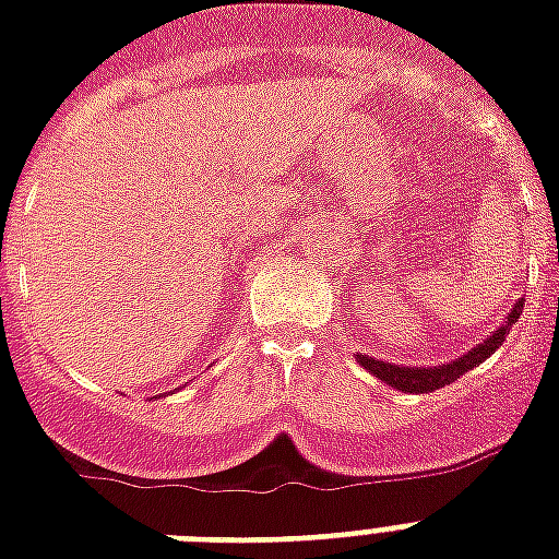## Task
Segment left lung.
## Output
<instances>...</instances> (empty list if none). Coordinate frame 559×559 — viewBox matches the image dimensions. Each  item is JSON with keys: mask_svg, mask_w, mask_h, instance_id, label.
I'll use <instances>...</instances> for the list:
<instances>
[{"mask_svg": "<svg viewBox=\"0 0 559 559\" xmlns=\"http://www.w3.org/2000/svg\"><path fill=\"white\" fill-rule=\"evenodd\" d=\"M523 301L525 298H516V304L511 307V312H508V319L502 321V324L497 326L485 342L471 347L465 356L453 358V361H444V365L407 367V365H393V361H382V358H373V356H356V361L365 367L367 373H373L376 379H382L384 384L402 390V393H433V390L444 388V384H453L460 376H465L468 370L483 365L485 358L493 356L497 347H502L508 330H511V324H514V321L520 319V312H523Z\"/></svg>", "mask_w": 559, "mask_h": 559, "instance_id": "obj_1", "label": "left lung"}]
</instances>
